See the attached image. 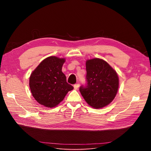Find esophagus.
Listing matches in <instances>:
<instances>
[{"mask_svg": "<svg viewBox=\"0 0 151 151\" xmlns=\"http://www.w3.org/2000/svg\"><path fill=\"white\" fill-rule=\"evenodd\" d=\"M79 84H76L74 85V88L76 90L79 88Z\"/></svg>", "mask_w": 151, "mask_h": 151, "instance_id": "obj_1", "label": "esophagus"}]
</instances>
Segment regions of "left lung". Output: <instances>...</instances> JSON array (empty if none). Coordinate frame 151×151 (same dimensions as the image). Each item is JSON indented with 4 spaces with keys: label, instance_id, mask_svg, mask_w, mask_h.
<instances>
[{
    "label": "left lung",
    "instance_id": "obj_1",
    "mask_svg": "<svg viewBox=\"0 0 151 151\" xmlns=\"http://www.w3.org/2000/svg\"><path fill=\"white\" fill-rule=\"evenodd\" d=\"M86 86H81L80 92L85 101L96 109L107 106L115 98L119 86L116 72L102 59L88 60Z\"/></svg>",
    "mask_w": 151,
    "mask_h": 151
}]
</instances>
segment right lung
I'll use <instances>...</instances> for the list:
<instances>
[{
	"mask_svg": "<svg viewBox=\"0 0 151 151\" xmlns=\"http://www.w3.org/2000/svg\"><path fill=\"white\" fill-rule=\"evenodd\" d=\"M65 58L47 57L31 73L29 88L34 98L47 108L56 106L64 99L68 91L74 89L68 84L62 71Z\"/></svg>",
	"mask_w": 151,
	"mask_h": 151,
	"instance_id": "add662e5",
	"label": "right lung"
}]
</instances>
